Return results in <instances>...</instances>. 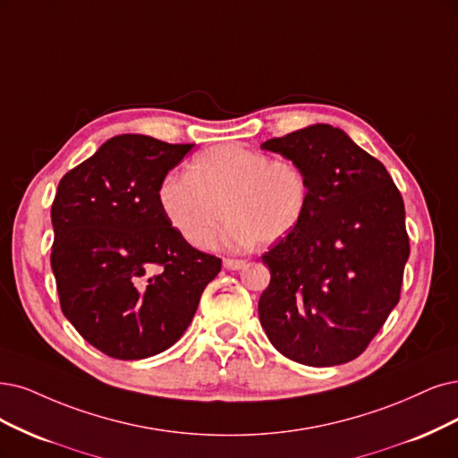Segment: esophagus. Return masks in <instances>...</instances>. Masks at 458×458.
I'll return each instance as SVG.
<instances>
[{"label":"esophagus","instance_id":"esophagus-1","mask_svg":"<svg viewBox=\"0 0 458 458\" xmlns=\"http://www.w3.org/2000/svg\"><path fill=\"white\" fill-rule=\"evenodd\" d=\"M223 264H225L226 269H242L247 262L242 260V259H225Z\"/></svg>","mask_w":458,"mask_h":458}]
</instances>
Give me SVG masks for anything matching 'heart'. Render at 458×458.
I'll list each match as a JSON object with an SVG mask.
<instances>
[{
    "instance_id": "1",
    "label": "heart",
    "mask_w": 458,
    "mask_h": 458,
    "mask_svg": "<svg viewBox=\"0 0 458 458\" xmlns=\"http://www.w3.org/2000/svg\"><path fill=\"white\" fill-rule=\"evenodd\" d=\"M158 201L191 245L208 247L228 213L225 243L247 249L257 240L277 243L300 225L310 206V182L291 158L228 143L198 155L189 174L165 175Z\"/></svg>"
}]
</instances>
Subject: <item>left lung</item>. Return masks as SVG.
Returning <instances> with one entry per match:
<instances>
[{
  "label": "left lung",
  "mask_w": 458,
  "mask_h": 458,
  "mask_svg": "<svg viewBox=\"0 0 458 458\" xmlns=\"http://www.w3.org/2000/svg\"><path fill=\"white\" fill-rule=\"evenodd\" d=\"M301 165L310 206L262 262L260 325L286 359L354 360L396 308L410 257L403 199L385 165L349 135L313 124L262 143Z\"/></svg>",
  "instance_id": "obj_1"
}]
</instances>
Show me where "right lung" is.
<instances>
[{"instance_id":"right-lung-1","label":"right lung","mask_w":458,"mask_h":458,"mask_svg":"<svg viewBox=\"0 0 458 458\" xmlns=\"http://www.w3.org/2000/svg\"><path fill=\"white\" fill-rule=\"evenodd\" d=\"M194 145L123 133L67 172L53 201L50 266L65 318L111 359L172 347L220 259L172 226L158 186Z\"/></svg>"}]
</instances>
